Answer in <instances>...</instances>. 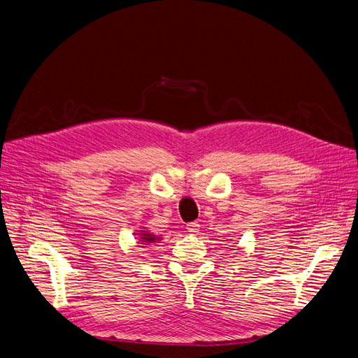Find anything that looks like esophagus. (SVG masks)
Masks as SVG:
<instances>
[{"mask_svg": "<svg viewBox=\"0 0 358 358\" xmlns=\"http://www.w3.org/2000/svg\"><path fill=\"white\" fill-rule=\"evenodd\" d=\"M187 231L190 232V234H197L199 232V229H200V225H199V222H190V224H187Z\"/></svg>", "mask_w": 358, "mask_h": 358, "instance_id": "esophagus-1", "label": "esophagus"}]
</instances>
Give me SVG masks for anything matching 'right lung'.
<instances>
[{
    "mask_svg": "<svg viewBox=\"0 0 358 358\" xmlns=\"http://www.w3.org/2000/svg\"><path fill=\"white\" fill-rule=\"evenodd\" d=\"M141 241H143L145 244H148V243H157V240H159L158 237H155V236H152L150 232H148V231H142V234H141Z\"/></svg>",
    "mask_w": 358,
    "mask_h": 358,
    "instance_id": "add662e5",
    "label": "right lung"
}]
</instances>
